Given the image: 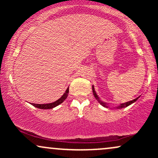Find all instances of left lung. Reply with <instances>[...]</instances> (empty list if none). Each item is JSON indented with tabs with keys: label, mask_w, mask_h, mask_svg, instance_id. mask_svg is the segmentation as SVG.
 I'll use <instances>...</instances> for the list:
<instances>
[{
	"label": "left lung",
	"mask_w": 158,
	"mask_h": 158,
	"mask_svg": "<svg viewBox=\"0 0 158 158\" xmlns=\"http://www.w3.org/2000/svg\"><path fill=\"white\" fill-rule=\"evenodd\" d=\"M92 90H93V94H94V97H95L96 99H97V100L98 101V102L100 103V104L102 105V106L103 107H105V108H108V104H107L106 102H102V101H101L100 99H99V97H98V95H97V93H96V91H95V89H94V85H93V86H92ZM138 98H139V97L136 98V99H133V100H131V101H129V102H125V103H122V104H120V105H119V106H118L117 107H116V108H126V107L130 106V105L132 104V103H134L135 102H136V101L137 100V99H138Z\"/></svg>",
	"instance_id": "obj_1"
}]
</instances>
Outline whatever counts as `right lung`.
Returning a JSON list of instances; mask_svg holds the SVG:
<instances>
[{"label":"right lung","mask_w":158,"mask_h":158,"mask_svg":"<svg viewBox=\"0 0 158 158\" xmlns=\"http://www.w3.org/2000/svg\"><path fill=\"white\" fill-rule=\"evenodd\" d=\"M69 93V88H67L66 91L64 92V94H63L62 97L59 98L58 100H56V102H53L52 103H48V104H35V103H30L32 106H35V108H40V109H52V108H55V107L58 106L59 105H60L61 103H62L66 99V98L68 97Z\"/></svg>","instance_id":"obj_1"}]
</instances>
